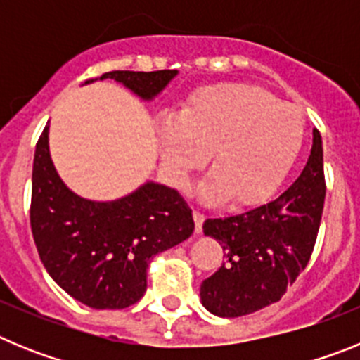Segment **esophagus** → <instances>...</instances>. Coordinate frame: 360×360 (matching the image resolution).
Returning <instances> with one entry per match:
<instances>
[{"instance_id": "obj_1", "label": "esophagus", "mask_w": 360, "mask_h": 360, "mask_svg": "<svg viewBox=\"0 0 360 360\" xmlns=\"http://www.w3.org/2000/svg\"><path fill=\"white\" fill-rule=\"evenodd\" d=\"M193 219H195L196 234H200V232H202V225H203V219H205V216H203L200 211H195L193 212Z\"/></svg>"}]
</instances>
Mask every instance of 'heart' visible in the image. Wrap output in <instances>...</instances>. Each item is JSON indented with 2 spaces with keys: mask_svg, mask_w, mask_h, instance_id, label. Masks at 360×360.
I'll list each match as a JSON object with an SVG mask.
<instances>
[{
  "mask_svg": "<svg viewBox=\"0 0 360 360\" xmlns=\"http://www.w3.org/2000/svg\"><path fill=\"white\" fill-rule=\"evenodd\" d=\"M303 141V113L247 82L205 86L158 131L162 165L174 186L186 187L211 151L214 171L200 186V196L209 203L229 198L232 207L269 198L297 160Z\"/></svg>",
  "mask_w": 360,
  "mask_h": 360,
  "instance_id": "obj_1",
  "label": "heart"
}]
</instances>
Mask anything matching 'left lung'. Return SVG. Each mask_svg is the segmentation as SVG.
I'll list each match as a JSON object with an SVG mask.
<instances>
[{
	"mask_svg": "<svg viewBox=\"0 0 360 360\" xmlns=\"http://www.w3.org/2000/svg\"><path fill=\"white\" fill-rule=\"evenodd\" d=\"M310 157L272 202L205 219L203 234L224 249V265L203 279L200 301L218 317H240L276 303L307 266L323 214V141L314 129Z\"/></svg>",
	"mask_w": 360,
	"mask_h": 360,
	"instance_id": "left-lung-1",
	"label": "left lung"
}]
</instances>
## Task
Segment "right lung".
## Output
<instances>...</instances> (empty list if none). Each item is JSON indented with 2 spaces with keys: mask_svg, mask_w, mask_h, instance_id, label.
Returning a JSON list of instances; mask_svg holds the SVG:
<instances>
[{
  "mask_svg": "<svg viewBox=\"0 0 360 360\" xmlns=\"http://www.w3.org/2000/svg\"><path fill=\"white\" fill-rule=\"evenodd\" d=\"M176 75L178 70H117L101 81L113 79L142 101H153ZM49 129L50 122L37 141L32 169L30 225L41 262L50 278L86 307H129L144 295L153 257L193 234V212L178 191L153 180L117 200L82 198L57 173Z\"/></svg>",
  "mask_w": 360,
  "mask_h": 360,
  "instance_id": "add662e5",
  "label": "right lung"
}]
</instances>
